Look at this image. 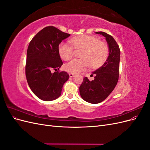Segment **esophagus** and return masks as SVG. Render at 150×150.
Returning a JSON list of instances; mask_svg holds the SVG:
<instances>
[{
  "instance_id": "esophagus-1",
  "label": "esophagus",
  "mask_w": 150,
  "mask_h": 150,
  "mask_svg": "<svg viewBox=\"0 0 150 150\" xmlns=\"http://www.w3.org/2000/svg\"><path fill=\"white\" fill-rule=\"evenodd\" d=\"M69 76L71 77V78H72V77H74V74L73 73H69Z\"/></svg>"
}]
</instances>
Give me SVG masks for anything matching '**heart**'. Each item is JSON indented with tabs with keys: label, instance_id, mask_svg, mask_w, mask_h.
Listing matches in <instances>:
<instances>
[{
	"label": "heart",
	"instance_id": "b5f03b06",
	"mask_svg": "<svg viewBox=\"0 0 150 150\" xmlns=\"http://www.w3.org/2000/svg\"><path fill=\"white\" fill-rule=\"evenodd\" d=\"M69 42L75 49H83L80 55V57L82 58L81 59H74L64 66V69L71 73H79L86 70L89 66L93 68L98 67L105 62L108 56V44L105 42L99 40L94 36H76L71 38ZM71 47L66 42L59 44L58 52L62 59L67 61L72 58L74 51Z\"/></svg>",
	"mask_w": 150,
	"mask_h": 150
}]
</instances>
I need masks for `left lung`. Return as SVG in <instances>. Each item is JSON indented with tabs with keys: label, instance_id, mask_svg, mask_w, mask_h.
I'll return each mask as SVG.
<instances>
[{
	"label": "left lung",
	"instance_id": "obj_1",
	"mask_svg": "<svg viewBox=\"0 0 150 150\" xmlns=\"http://www.w3.org/2000/svg\"><path fill=\"white\" fill-rule=\"evenodd\" d=\"M106 38L109 47V56L103 65L93 72L94 80L84 78L79 87L81 98L86 102L98 104L103 101L115 89L118 81L120 49L111 35L104 32H96Z\"/></svg>",
	"mask_w": 150,
	"mask_h": 150
}]
</instances>
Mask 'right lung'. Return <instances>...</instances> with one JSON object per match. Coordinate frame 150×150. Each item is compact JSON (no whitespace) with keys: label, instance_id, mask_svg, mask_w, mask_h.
<instances>
[{"label":"right lung","instance_id":"add662e5","mask_svg":"<svg viewBox=\"0 0 150 150\" xmlns=\"http://www.w3.org/2000/svg\"><path fill=\"white\" fill-rule=\"evenodd\" d=\"M70 36L53 26L40 30L31 40L27 51L25 75L32 91L41 100L51 101L61 96L62 86L69 78L59 72L62 61L58 47ZM57 71L54 74L52 71Z\"/></svg>","mask_w":150,"mask_h":150}]
</instances>
